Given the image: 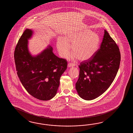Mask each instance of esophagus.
Listing matches in <instances>:
<instances>
[{
    "instance_id": "1",
    "label": "esophagus",
    "mask_w": 133,
    "mask_h": 133,
    "mask_svg": "<svg viewBox=\"0 0 133 133\" xmlns=\"http://www.w3.org/2000/svg\"><path fill=\"white\" fill-rule=\"evenodd\" d=\"M75 65H76V64H75V63H69L68 64V67H69V68L71 67V66H75Z\"/></svg>"
}]
</instances>
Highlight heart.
<instances>
[{
    "label": "heart",
    "mask_w": 133,
    "mask_h": 133,
    "mask_svg": "<svg viewBox=\"0 0 133 133\" xmlns=\"http://www.w3.org/2000/svg\"><path fill=\"white\" fill-rule=\"evenodd\" d=\"M100 37L96 33L89 30L70 33L64 38L59 37L57 42V47L60 55L65 57L70 50L73 51L68 57L82 61L90 59L99 48Z\"/></svg>",
    "instance_id": "1"
}]
</instances>
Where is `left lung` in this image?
Returning <instances> with one entry per match:
<instances>
[{"label":"left lung","instance_id":"obj_1","mask_svg":"<svg viewBox=\"0 0 133 133\" xmlns=\"http://www.w3.org/2000/svg\"><path fill=\"white\" fill-rule=\"evenodd\" d=\"M120 60L118 46L105 30L100 48L90 59L79 65L76 88L79 96L91 100L104 93L116 77Z\"/></svg>","mask_w":133,"mask_h":133}]
</instances>
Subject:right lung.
Instances as JSON below:
<instances>
[{
  "instance_id": "right-lung-1",
  "label": "right lung",
  "mask_w": 133,
  "mask_h": 133,
  "mask_svg": "<svg viewBox=\"0 0 133 133\" xmlns=\"http://www.w3.org/2000/svg\"><path fill=\"white\" fill-rule=\"evenodd\" d=\"M32 34V30L26 29L16 46V71L28 93L37 99L48 100L56 95L60 77L66 69L68 63L65 59L56 56L50 45L37 56H32L28 51V40Z\"/></svg>"
}]
</instances>
